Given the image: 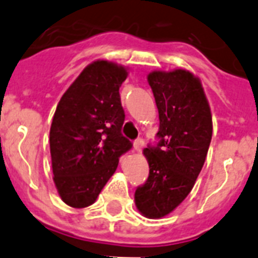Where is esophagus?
I'll return each instance as SVG.
<instances>
[{
  "instance_id": "1",
  "label": "esophagus",
  "mask_w": 258,
  "mask_h": 258,
  "mask_svg": "<svg viewBox=\"0 0 258 258\" xmlns=\"http://www.w3.org/2000/svg\"><path fill=\"white\" fill-rule=\"evenodd\" d=\"M143 148H144V140L143 139H137V140L134 143V149L140 153V151L143 150Z\"/></svg>"
}]
</instances>
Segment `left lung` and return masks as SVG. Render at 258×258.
<instances>
[{
  "label": "left lung",
  "instance_id": "obj_1",
  "mask_svg": "<svg viewBox=\"0 0 258 258\" xmlns=\"http://www.w3.org/2000/svg\"><path fill=\"white\" fill-rule=\"evenodd\" d=\"M159 112L160 139L144 149L149 178L135 192L141 215L160 219L183 201L201 172L211 136L213 118L201 80L183 69L148 75Z\"/></svg>",
  "mask_w": 258,
  "mask_h": 258
}]
</instances>
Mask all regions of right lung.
I'll return each instance as SVG.
<instances>
[{
	"mask_svg": "<svg viewBox=\"0 0 258 258\" xmlns=\"http://www.w3.org/2000/svg\"><path fill=\"white\" fill-rule=\"evenodd\" d=\"M127 67L91 62L64 91L49 131L53 180L66 205H93L119 162L132 148L122 136L124 112L119 88Z\"/></svg>",
	"mask_w": 258,
	"mask_h": 258,
	"instance_id": "1",
	"label": "right lung"
}]
</instances>
